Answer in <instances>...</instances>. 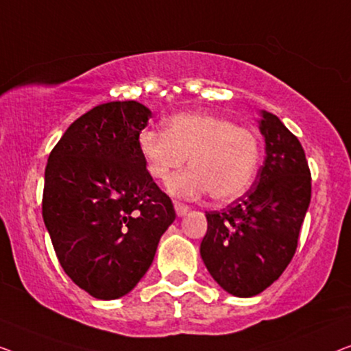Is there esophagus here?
<instances>
[{"label":"esophagus","mask_w":351,"mask_h":351,"mask_svg":"<svg viewBox=\"0 0 351 351\" xmlns=\"http://www.w3.org/2000/svg\"><path fill=\"white\" fill-rule=\"evenodd\" d=\"M173 206H175L176 215L180 216V218H182V216H186L187 211H189V206L184 205V204H180V202H175Z\"/></svg>","instance_id":"34e87169"}]
</instances>
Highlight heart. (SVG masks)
<instances>
[{"instance_id": "obj_1", "label": "heart", "mask_w": 351, "mask_h": 351, "mask_svg": "<svg viewBox=\"0 0 351 351\" xmlns=\"http://www.w3.org/2000/svg\"><path fill=\"white\" fill-rule=\"evenodd\" d=\"M138 151L146 171L164 181L189 162V169L167 181V192L178 199L210 194L221 204L245 195L258 176L263 147L248 128L208 112H182L165 122V130H141Z\"/></svg>"}]
</instances>
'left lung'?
Instances as JSON below:
<instances>
[{
  "label": "left lung",
  "mask_w": 351,
  "mask_h": 351,
  "mask_svg": "<svg viewBox=\"0 0 351 351\" xmlns=\"http://www.w3.org/2000/svg\"><path fill=\"white\" fill-rule=\"evenodd\" d=\"M264 165L253 187L221 211L206 213L200 256L221 288L253 298L285 272L298 248L310 205L312 178L298 138L278 117L261 111Z\"/></svg>",
  "instance_id": "obj_1"
}]
</instances>
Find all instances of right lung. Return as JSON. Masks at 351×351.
<instances>
[{"label":"right lung","mask_w":351,"mask_h":351,"mask_svg":"<svg viewBox=\"0 0 351 351\" xmlns=\"http://www.w3.org/2000/svg\"><path fill=\"white\" fill-rule=\"evenodd\" d=\"M149 117L133 100L98 105L66 128L47 159L44 224L65 274L95 299L130 293L176 218L138 151Z\"/></svg>","instance_id":"1"}]
</instances>
